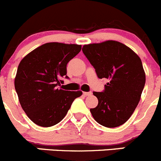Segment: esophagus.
Returning <instances> with one entry per match:
<instances>
[{
	"label": "esophagus",
	"mask_w": 161,
	"mask_h": 161,
	"mask_svg": "<svg viewBox=\"0 0 161 161\" xmlns=\"http://www.w3.org/2000/svg\"><path fill=\"white\" fill-rule=\"evenodd\" d=\"M83 94L85 96H90L92 95V92H83Z\"/></svg>",
	"instance_id": "obj_1"
}]
</instances>
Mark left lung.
Here are the masks:
<instances>
[{
	"instance_id": "8db88e82",
	"label": "left lung",
	"mask_w": 161,
	"mask_h": 161,
	"mask_svg": "<svg viewBox=\"0 0 161 161\" xmlns=\"http://www.w3.org/2000/svg\"><path fill=\"white\" fill-rule=\"evenodd\" d=\"M82 52L99 79L109 80L103 91L93 92L98 105L90 109L92 117L105 127L121 125L136 110L145 86L141 59L127 46L114 40L84 45Z\"/></svg>"
}]
</instances>
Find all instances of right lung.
<instances>
[{
    "mask_svg": "<svg viewBox=\"0 0 161 161\" xmlns=\"http://www.w3.org/2000/svg\"><path fill=\"white\" fill-rule=\"evenodd\" d=\"M81 45L47 43L26 55L19 63L14 88L29 118L42 127L59 123L82 91L60 88L67 75V64L80 52Z\"/></svg>",
    "mask_w": 161,
    "mask_h": 161,
    "instance_id": "obj_1",
    "label": "right lung"
}]
</instances>
